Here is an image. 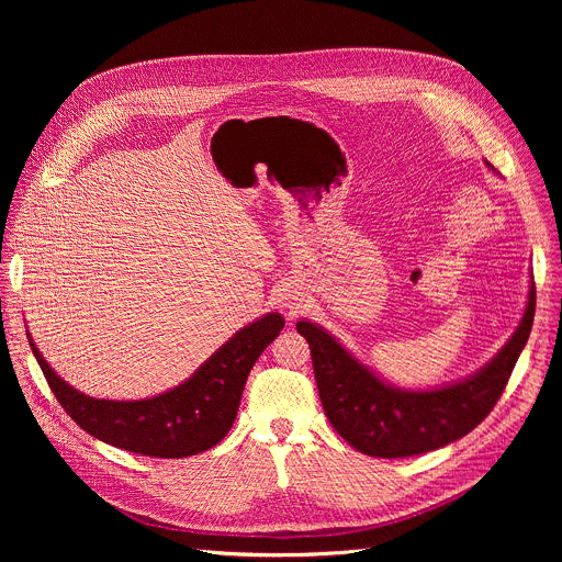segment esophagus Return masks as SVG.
Masks as SVG:
<instances>
[{
    "label": "esophagus",
    "instance_id": "obj_1",
    "mask_svg": "<svg viewBox=\"0 0 562 562\" xmlns=\"http://www.w3.org/2000/svg\"><path fill=\"white\" fill-rule=\"evenodd\" d=\"M278 302H280V306H282L289 315H293V313L300 308V304H302V300L295 297V295H291V293H289V295H280Z\"/></svg>",
    "mask_w": 562,
    "mask_h": 562
}]
</instances>
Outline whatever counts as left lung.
I'll list each match as a JSON object with an SVG mask.
<instances>
[{"instance_id": "1", "label": "left lung", "mask_w": 562, "mask_h": 562, "mask_svg": "<svg viewBox=\"0 0 562 562\" xmlns=\"http://www.w3.org/2000/svg\"><path fill=\"white\" fill-rule=\"evenodd\" d=\"M485 165L496 173L487 159ZM533 311L531 282L525 313L505 347L467 378L427 389L391 384L308 317H300L295 329L308 342L317 393L331 427L360 453L407 458L440 449L487 418L529 340Z\"/></svg>"}]
</instances>
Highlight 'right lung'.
Listing matches in <instances>:
<instances>
[{"label":"right lung","instance_id":"obj_1","mask_svg":"<svg viewBox=\"0 0 562 562\" xmlns=\"http://www.w3.org/2000/svg\"><path fill=\"white\" fill-rule=\"evenodd\" d=\"M284 317L265 313L235 331L184 382L150 397L106 400L70 386L29 345L66 414L93 438L153 458H187L215 447L233 427L239 397L260 353L280 336Z\"/></svg>","mask_w":562,"mask_h":562}]
</instances>
